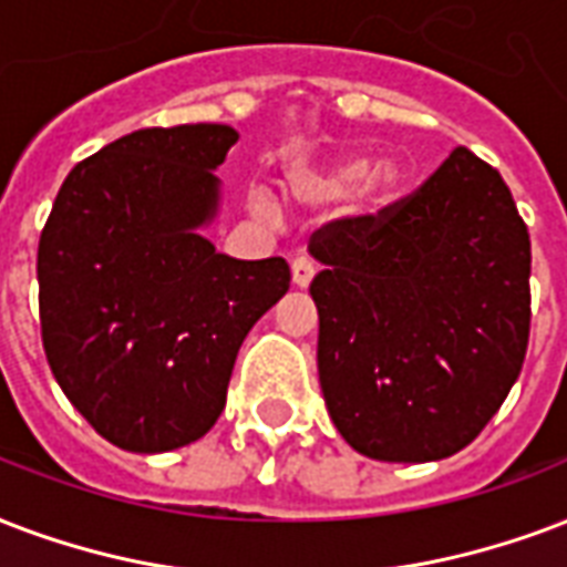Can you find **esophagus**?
Returning <instances> with one entry per match:
<instances>
[{"label": "esophagus", "mask_w": 567, "mask_h": 567, "mask_svg": "<svg viewBox=\"0 0 567 567\" xmlns=\"http://www.w3.org/2000/svg\"><path fill=\"white\" fill-rule=\"evenodd\" d=\"M291 279L297 288H309V282L315 279V261L312 258H306V255H300V258H293L291 261Z\"/></svg>", "instance_id": "34e87169"}]
</instances>
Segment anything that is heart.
<instances>
[{
	"label": "heart",
	"mask_w": 567,
	"mask_h": 567,
	"mask_svg": "<svg viewBox=\"0 0 567 567\" xmlns=\"http://www.w3.org/2000/svg\"><path fill=\"white\" fill-rule=\"evenodd\" d=\"M371 167H374V159L369 154H348V157L330 159L323 166L300 172L293 178V193L306 202H339V198L351 196L371 174L372 178L365 184L369 210H383L399 198L401 187H404V168L395 159H386L374 173L370 172Z\"/></svg>",
	"instance_id": "b5f03b06"
}]
</instances>
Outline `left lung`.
Here are the masks:
<instances>
[{
  "mask_svg": "<svg viewBox=\"0 0 567 567\" xmlns=\"http://www.w3.org/2000/svg\"><path fill=\"white\" fill-rule=\"evenodd\" d=\"M309 255L318 378L348 446L389 464L470 446L529 341V231L499 172L455 148L399 205L321 228Z\"/></svg>",
  "mask_w": 567,
  "mask_h": 567,
  "instance_id": "obj_1",
  "label": "left lung"
}]
</instances>
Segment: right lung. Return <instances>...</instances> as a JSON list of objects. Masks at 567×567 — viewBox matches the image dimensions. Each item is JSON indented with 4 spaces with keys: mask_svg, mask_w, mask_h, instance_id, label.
I'll list each match as a JSON object with an SVG mask.
<instances>
[{
    "mask_svg": "<svg viewBox=\"0 0 567 567\" xmlns=\"http://www.w3.org/2000/svg\"><path fill=\"white\" fill-rule=\"evenodd\" d=\"M237 140L228 124L136 130L55 196L38 244L43 351L112 446L157 455L205 437L246 332L288 291L285 258L237 261L202 235Z\"/></svg>",
    "mask_w": 567,
    "mask_h": 567,
    "instance_id": "right-lung-1",
    "label": "right lung"
}]
</instances>
